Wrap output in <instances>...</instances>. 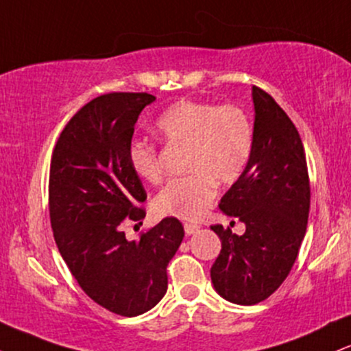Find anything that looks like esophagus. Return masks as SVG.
I'll list each match as a JSON object with an SVG mask.
<instances>
[{"instance_id": "1", "label": "esophagus", "mask_w": 351, "mask_h": 351, "mask_svg": "<svg viewBox=\"0 0 351 351\" xmlns=\"http://www.w3.org/2000/svg\"><path fill=\"white\" fill-rule=\"evenodd\" d=\"M198 231H199L198 224H195V223H184V232H186L188 236L195 234V232H198Z\"/></svg>"}]
</instances>
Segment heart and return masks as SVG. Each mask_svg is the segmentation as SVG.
<instances>
[{"instance_id": "obj_1", "label": "heart", "mask_w": 351, "mask_h": 351, "mask_svg": "<svg viewBox=\"0 0 351 351\" xmlns=\"http://www.w3.org/2000/svg\"><path fill=\"white\" fill-rule=\"evenodd\" d=\"M156 132L170 148H184L183 178L170 181L153 201L160 216L195 221L216 196V184L243 178L256 147V128L243 107L206 100H178L156 119ZM128 163L140 180L162 183L165 170L156 145L136 140Z\"/></svg>"}]
</instances>
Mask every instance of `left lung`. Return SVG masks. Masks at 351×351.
I'll return each instance as SVG.
<instances>
[{
  "label": "left lung",
  "mask_w": 351,
  "mask_h": 351,
  "mask_svg": "<svg viewBox=\"0 0 351 351\" xmlns=\"http://www.w3.org/2000/svg\"><path fill=\"white\" fill-rule=\"evenodd\" d=\"M256 147L247 170L219 208L245 224L243 236L211 226L221 252L211 267L219 295L239 305L272 295L291 272L307 229L310 181L302 138L289 115L252 86Z\"/></svg>",
  "instance_id": "1"
}]
</instances>
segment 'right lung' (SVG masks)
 <instances>
[{"mask_svg":"<svg viewBox=\"0 0 351 351\" xmlns=\"http://www.w3.org/2000/svg\"><path fill=\"white\" fill-rule=\"evenodd\" d=\"M155 97L112 92L92 99L60 132L49 168V216L56 244L84 292L122 317L155 307L168 287L167 267L183 241L176 217L125 237V223L147 215L142 181L128 163L140 112Z\"/></svg>","mask_w":351,"mask_h":351,"instance_id":"add662e5","label":"right lung"}]
</instances>
